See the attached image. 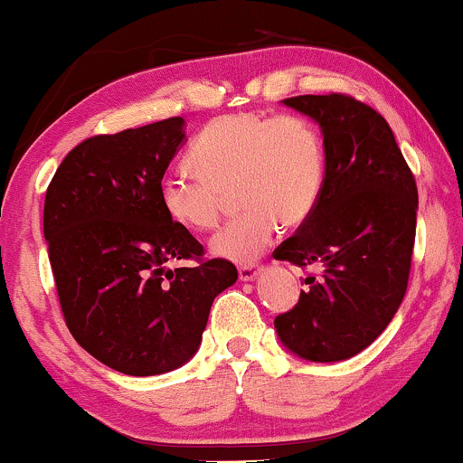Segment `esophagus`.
<instances>
[{"instance_id":"esophagus-1","label":"esophagus","mask_w":463,"mask_h":463,"mask_svg":"<svg viewBox=\"0 0 463 463\" xmlns=\"http://www.w3.org/2000/svg\"><path fill=\"white\" fill-rule=\"evenodd\" d=\"M256 278V265H241L239 267V279L248 282V279Z\"/></svg>"}]
</instances>
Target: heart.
Returning a JSON list of instances; mask_svg holds the SVG:
<instances>
[{
    "label": "heart",
    "mask_w": 463,
    "mask_h": 463,
    "mask_svg": "<svg viewBox=\"0 0 463 463\" xmlns=\"http://www.w3.org/2000/svg\"><path fill=\"white\" fill-rule=\"evenodd\" d=\"M196 177L166 175L160 204L168 220L192 232L218 226L231 194L245 207L212 239V251L232 262L256 260L279 222L299 226L325 185V145L307 117L232 113L203 128L188 151Z\"/></svg>",
    "instance_id": "obj_1"
}]
</instances>
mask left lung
I'll return each mask as SVG.
<instances>
[{
	"instance_id": "1",
	"label": "left lung",
	"mask_w": 463,
	"mask_h": 463,
	"mask_svg": "<svg viewBox=\"0 0 463 463\" xmlns=\"http://www.w3.org/2000/svg\"><path fill=\"white\" fill-rule=\"evenodd\" d=\"M323 128L325 185L312 215L273 251L306 269L297 306L275 316L301 359L344 361L387 329L406 295L417 232V181L384 117L348 93L286 98Z\"/></svg>"
}]
</instances>
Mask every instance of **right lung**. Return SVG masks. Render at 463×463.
Instances as JSON below:
<instances>
[{
  "mask_svg": "<svg viewBox=\"0 0 463 463\" xmlns=\"http://www.w3.org/2000/svg\"><path fill=\"white\" fill-rule=\"evenodd\" d=\"M184 119L83 140L44 198V239L70 333L128 376L177 370L201 346L209 309L237 282L231 260L204 259L168 220L160 181L184 140ZM168 260H194L166 269Z\"/></svg>",
  "mask_w": 463,
  "mask_h": 463,
  "instance_id": "obj_1",
  "label": "right lung"
}]
</instances>
